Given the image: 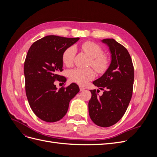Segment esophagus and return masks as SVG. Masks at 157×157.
I'll list each match as a JSON object with an SVG mask.
<instances>
[{
    "mask_svg": "<svg viewBox=\"0 0 157 157\" xmlns=\"http://www.w3.org/2000/svg\"><path fill=\"white\" fill-rule=\"evenodd\" d=\"M85 90V88H84V87H82V86H80V90L81 92H82V91H84V90Z\"/></svg>",
    "mask_w": 157,
    "mask_h": 157,
    "instance_id": "obj_1",
    "label": "esophagus"
}]
</instances>
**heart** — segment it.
Here are the masks:
<instances>
[{
  "label": "heart",
  "mask_w": 157,
  "mask_h": 157,
  "mask_svg": "<svg viewBox=\"0 0 157 157\" xmlns=\"http://www.w3.org/2000/svg\"><path fill=\"white\" fill-rule=\"evenodd\" d=\"M82 50L90 58V64L98 73H103L109 66V59L103 54L101 47L93 42H86L80 46ZM76 54V48L70 46L66 49L62 56L63 63L67 66H71L73 63ZM70 79L79 84H86L88 80L95 77V73L92 69L76 68L69 72Z\"/></svg>",
  "instance_id": "1"
}]
</instances>
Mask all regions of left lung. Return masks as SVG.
Returning <instances> with one entry per match:
<instances>
[{"label":"left lung","mask_w":157,"mask_h":157,"mask_svg":"<svg viewBox=\"0 0 157 157\" xmlns=\"http://www.w3.org/2000/svg\"><path fill=\"white\" fill-rule=\"evenodd\" d=\"M101 42L109 47L111 60L105 72L93 82L104 92L102 96H98L96 90H90L92 97L88 102V111L94 124L109 127L121 119L129 105L134 71L125 47L113 39H103Z\"/></svg>","instance_id":"left-lung-1"}]
</instances>
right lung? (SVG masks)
<instances>
[{
	"instance_id": "1",
	"label": "right lung",
	"mask_w": 157,
	"mask_h": 157,
	"mask_svg": "<svg viewBox=\"0 0 157 157\" xmlns=\"http://www.w3.org/2000/svg\"><path fill=\"white\" fill-rule=\"evenodd\" d=\"M79 39L48 35L35 42L28 50L24 63L26 96L32 111L42 121L61 120L80 91L75 83L58 90L54 84L56 80L66 82L59 75L63 71L62 56Z\"/></svg>"
}]
</instances>
